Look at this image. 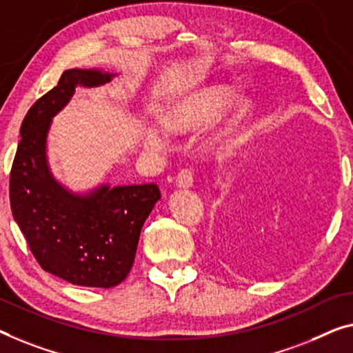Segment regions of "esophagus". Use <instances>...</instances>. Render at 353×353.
<instances>
[{
    "label": "esophagus",
    "instance_id": "esophagus-1",
    "mask_svg": "<svg viewBox=\"0 0 353 353\" xmlns=\"http://www.w3.org/2000/svg\"><path fill=\"white\" fill-rule=\"evenodd\" d=\"M194 182V172L192 168H182L181 171H179V174L176 177V183L177 187L181 188H188L192 187Z\"/></svg>",
    "mask_w": 353,
    "mask_h": 353
}]
</instances>
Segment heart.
<instances>
[{"label":"heart","instance_id":"1","mask_svg":"<svg viewBox=\"0 0 353 353\" xmlns=\"http://www.w3.org/2000/svg\"><path fill=\"white\" fill-rule=\"evenodd\" d=\"M234 94L228 87H214L190 98L172 112L170 126L177 131L198 130L222 115L233 103ZM152 145L163 147L166 134L163 131H152L149 136Z\"/></svg>","mask_w":353,"mask_h":353}]
</instances>
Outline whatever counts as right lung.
<instances>
[{"instance_id":"1","label":"right lung","mask_w":353,"mask_h":353,"mask_svg":"<svg viewBox=\"0 0 353 353\" xmlns=\"http://www.w3.org/2000/svg\"><path fill=\"white\" fill-rule=\"evenodd\" d=\"M112 74L68 70L57 87L30 108L9 177L12 215L41 268L82 287L110 288L133 266L141 228L160 199L157 183L109 187L87 194L68 192L46 159L50 122L76 87H97Z\"/></svg>"}]
</instances>
